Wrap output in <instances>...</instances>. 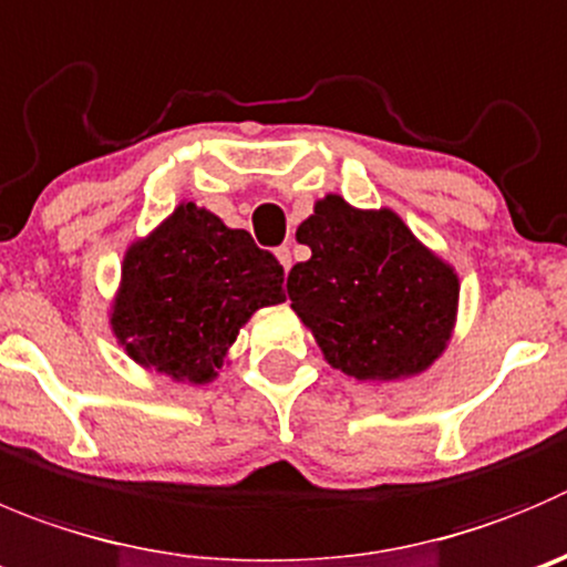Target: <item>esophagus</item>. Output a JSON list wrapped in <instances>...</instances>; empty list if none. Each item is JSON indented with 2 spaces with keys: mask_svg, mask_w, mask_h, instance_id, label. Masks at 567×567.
Here are the masks:
<instances>
[{
  "mask_svg": "<svg viewBox=\"0 0 567 567\" xmlns=\"http://www.w3.org/2000/svg\"><path fill=\"white\" fill-rule=\"evenodd\" d=\"M275 256H278V261L284 264V269H287V272H289V267H292V250H289V247L284 245V247H278V250H275Z\"/></svg>",
  "mask_w": 567,
  "mask_h": 567,
  "instance_id": "obj_1",
  "label": "esophagus"
}]
</instances>
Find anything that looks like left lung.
Segmentation results:
<instances>
[{
	"label": "left lung",
	"instance_id": "8db88e82",
	"mask_svg": "<svg viewBox=\"0 0 567 567\" xmlns=\"http://www.w3.org/2000/svg\"><path fill=\"white\" fill-rule=\"evenodd\" d=\"M311 247L287 295L328 364L359 381L425 370L451 337L460 280L392 212H355L320 199L298 228Z\"/></svg>",
	"mask_w": 567,
	"mask_h": 567
}]
</instances>
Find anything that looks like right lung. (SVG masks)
<instances>
[{
	"label": "right lung",
	"mask_w": 567,
	"mask_h": 567,
	"mask_svg": "<svg viewBox=\"0 0 567 567\" xmlns=\"http://www.w3.org/2000/svg\"><path fill=\"white\" fill-rule=\"evenodd\" d=\"M284 267L247 230L194 203L127 250L113 333L127 353L175 381H212L239 328L284 300Z\"/></svg>",
	"instance_id": "add662e5"
}]
</instances>
